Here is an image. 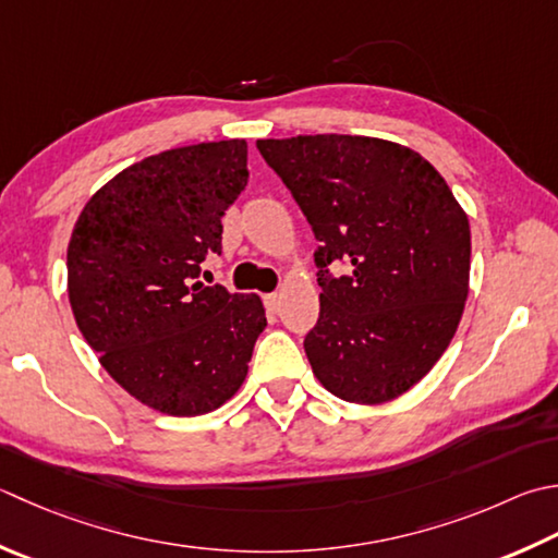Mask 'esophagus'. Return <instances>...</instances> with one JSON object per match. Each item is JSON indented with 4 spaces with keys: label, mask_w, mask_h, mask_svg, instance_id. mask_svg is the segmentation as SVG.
<instances>
[{
    "label": "esophagus",
    "mask_w": 558,
    "mask_h": 558,
    "mask_svg": "<svg viewBox=\"0 0 558 558\" xmlns=\"http://www.w3.org/2000/svg\"><path fill=\"white\" fill-rule=\"evenodd\" d=\"M264 302H266V310H270V312H276L278 310V304H280V294H264Z\"/></svg>",
    "instance_id": "34e87169"
}]
</instances>
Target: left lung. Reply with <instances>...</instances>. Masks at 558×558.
Returning a JSON list of instances; mask_svg holds the SVG:
<instances>
[{"label":"left lung","instance_id":"1","mask_svg":"<svg viewBox=\"0 0 558 558\" xmlns=\"http://www.w3.org/2000/svg\"><path fill=\"white\" fill-rule=\"evenodd\" d=\"M322 246L319 322L304 338L314 377L333 397L379 407L418 385L450 345L469 294L472 232L428 159L365 135L258 140Z\"/></svg>","mask_w":558,"mask_h":558}]
</instances>
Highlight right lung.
Masks as SVG:
<instances>
[{"label":"right lung","mask_w":558,"mask_h":558,"mask_svg":"<svg viewBox=\"0 0 558 558\" xmlns=\"http://www.w3.org/2000/svg\"><path fill=\"white\" fill-rule=\"evenodd\" d=\"M246 140L201 142L130 163L80 213L68 294L98 363L167 416H203L244 385L266 329L258 294L205 288L222 215L248 183Z\"/></svg>","instance_id":"1"}]
</instances>
